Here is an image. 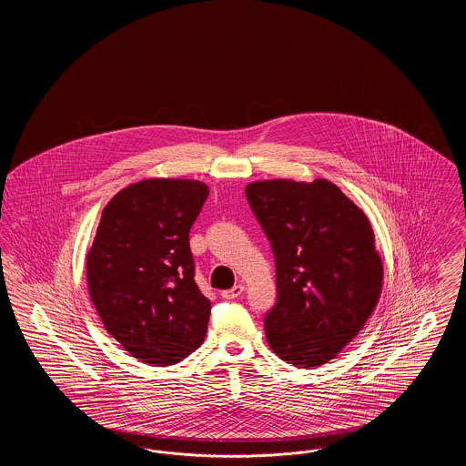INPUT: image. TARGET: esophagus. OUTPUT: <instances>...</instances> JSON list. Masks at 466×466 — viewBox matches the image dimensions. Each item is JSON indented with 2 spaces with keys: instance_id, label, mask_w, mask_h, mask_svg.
<instances>
[{
  "instance_id": "34e87169",
  "label": "esophagus",
  "mask_w": 466,
  "mask_h": 466,
  "mask_svg": "<svg viewBox=\"0 0 466 466\" xmlns=\"http://www.w3.org/2000/svg\"><path fill=\"white\" fill-rule=\"evenodd\" d=\"M243 291V285H236L234 289H225V291H222V297L223 299H227V300H232V299H238Z\"/></svg>"
}]
</instances>
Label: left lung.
<instances>
[{"mask_svg": "<svg viewBox=\"0 0 466 466\" xmlns=\"http://www.w3.org/2000/svg\"><path fill=\"white\" fill-rule=\"evenodd\" d=\"M246 198L276 258L278 302L267 312V342L295 367L329 363L363 329L382 291L372 225L323 177L253 181Z\"/></svg>", "mask_w": 466, "mask_h": 466, "instance_id": "obj_1", "label": "left lung"}]
</instances>
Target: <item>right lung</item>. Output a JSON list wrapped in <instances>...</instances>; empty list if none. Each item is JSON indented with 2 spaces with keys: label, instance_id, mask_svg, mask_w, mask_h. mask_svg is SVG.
Segmentation results:
<instances>
[{
  "label": "right lung",
  "instance_id": "right-lung-1",
  "mask_svg": "<svg viewBox=\"0 0 466 466\" xmlns=\"http://www.w3.org/2000/svg\"><path fill=\"white\" fill-rule=\"evenodd\" d=\"M209 187L141 179L105 206L86 260L87 287L106 332L143 363L166 367L194 353L211 302L194 279L188 243Z\"/></svg>",
  "mask_w": 466,
  "mask_h": 466
}]
</instances>
